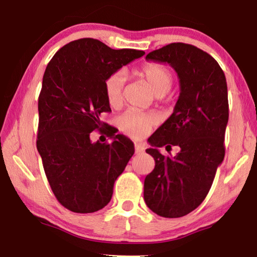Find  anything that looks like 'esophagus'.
<instances>
[{"instance_id": "34e87169", "label": "esophagus", "mask_w": 257, "mask_h": 257, "mask_svg": "<svg viewBox=\"0 0 257 257\" xmlns=\"http://www.w3.org/2000/svg\"><path fill=\"white\" fill-rule=\"evenodd\" d=\"M145 151V146L141 144V143H135V152L136 153H143V152Z\"/></svg>"}]
</instances>
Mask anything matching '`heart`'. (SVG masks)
I'll return each mask as SVG.
<instances>
[{"label":"heart","mask_w":257,"mask_h":257,"mask_svg":"<svg viewBox=\"0 0 257 257\" xmlns=\"http://www.w3.org/2000/svg\"><path fill=\"white\" fill-rule=\"evenodd\" d=\"M138 75L146 80L156 96H163L171 89L173 76L169 69L160 63H146L138 70ZM125 76L123 72L116 71L106 78L104 82V92L107 103L113 107L121 105L124 97ZM156 123V118L152 114L128 110L118 119L119 128L133 138H142Z\"/></svg>","instance_id":"obj_1"}]
</instances>
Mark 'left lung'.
I'll list each match as a JSON object with an SVG mask.
<instances>
[{
  "mask_svg": "<svg viewBox=\"0 0 257 257\" xmlns=\"http://www.w3.org/2000/svg\"><path fill=\"white\" fill-rule=\"evenodd\" d=\"M169 63L180 82L175 110L149 138L146 150L155 168L144 181V199L163 217H180L201 205L211 189L216 169L224 159V135L229 119L224 72L206 52L185 43H171L146 55ZM180 147L164 157L160 147Z\"/></svg>",
  "mask_w": 257,
  "mask_h": 257,
  "instance_id": "left-lung-1",
  "label": "left lung"
}]
</instances>
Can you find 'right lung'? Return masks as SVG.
<instances>
[{"label":"right lung","mask_w":257,"mask_h":257,"mask_svg":"<svg viewBox=\"0 0 257 257\" xmlns=\"http://www.w3.org/2000/svg\"><path fill=\"white\" fill-rule=\"evenodd\" d=\"M144 54L81 38L61 47L47 64L36 145L51 189L68 210L93 213L107 205L116 178L135 153L134 143L111 127L105 130L110 145L93 143L90 134L107 124L101 121V113L111 111L106 78Z\"/></svg>","instance_id":"right-lung-1"}]
</instances>
